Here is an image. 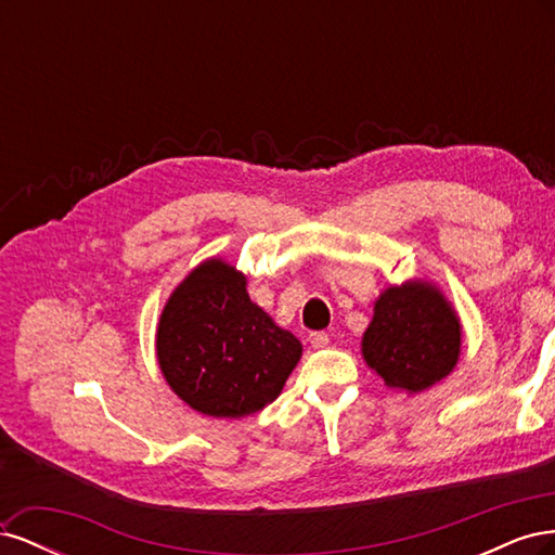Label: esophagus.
Listing matches in <instances>:
<instances>
[{
    "instance_id": "esophagus-1",
    "label": "esophagus",
    "mask_w": 555,
    "mask_h": 555,
    "mask_svg": "<svg viewBox=\"0 0 555 555\" xmlns=\"http://www.w3.org/2000/svg\"><path fill=\"white\" fill-rule=\"evenodd\" d=\"M310 345H312L314 349H322V347H326V345H328V333H324V331L310 333Z\"/></svg>"
}]
</instances>
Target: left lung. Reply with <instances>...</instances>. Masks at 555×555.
<instances>
[{
	"instance_id": "obj_1",
	"label": "left lung",
	"mask_w": 555,
	"mask_h": 555,
	"mask_svg": "<svg viewBox=\"0 0 555 555\" xmlns=\"http://www.w3.org/2000/svg\"><path fill=\"white\" fill-rule=\"evenodd\" d=\"M461 340V317L438 284L408 280L377 296L361 354L389 389L412 396L453 373Z\"/></svg>"
}]
</instances>
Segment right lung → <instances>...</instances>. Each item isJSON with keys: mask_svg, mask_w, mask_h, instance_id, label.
<instances>
[{"mask_svg": "<svg viewBox=\"0 0 555 555\" xmlns=\"http://www.w3.org/2000/svg\"><path fill=\"white\" fill-rule=\"evenodd\" d=\"M155 347L171 391L215 418L263 410L304 354L294 333L251 304L245 273L220 257L201 261L171 292Z\"/></svg>", "mask_w": 555, "mask_h": 555, "instance_id": "right-lung-1", "label": "right lung"}]
</instances>
